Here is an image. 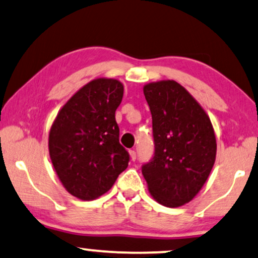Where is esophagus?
Returning a JSON list of instances; mask_svg holds the SVG:
<instances>
[{
    "label": "esophagus",
    "mask_w": 258,
    "mask_h": 258,
    "mask_svg": "<svg viewBox=\"0 0 258 258\" xmlns=\"http://www.w3.org/2000/svg\"><path fill=\"white\" fill-rule=\"evenodd\" d=\"M130 156H131V159H132L133 161H135V160L137 159V153H136L135 150L130 151Z\"/></svg>",
    "instance_id": "esophagus-1"
}]
</instances>
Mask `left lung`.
<instances>
[{
  "instance_id": "8db88e82",
  "label": "left lung",
  "mask_w": 258,
  "mask_h": 258,
  "mask_svg": "<svg viewBox=\"0 0 258 258\" xmlns=\"http://www.w3.org/2000/svg\"><path fill=\"white\" fill-rule=\"evenodd\" d=\"M152 114L154 153L142 166L158 203L178 208L203 187L216 159V137L207 113L173 80L144 86Z\"/></svg>"
}]
</instances>
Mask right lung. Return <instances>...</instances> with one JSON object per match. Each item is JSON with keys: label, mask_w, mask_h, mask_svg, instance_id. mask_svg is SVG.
Returning <instances> with one entry per match:
<instances>
[{"label": "right lung", "mask_w": 258, "mask_h": 258, "mask_svg": "<svg viewBox=\"0 0 258 258\" xmlns=\"http://www.w3.org/2000/svg\"><path fill=\"white\" fill-rule=\"evenodd\" d=\"M122 95L120 81L95 79L66 102L51 125L48 146L55 172L82 201L106 194L128 166L115 121Z\"/></svg>", "instance_id": "1"}]
</instances>
